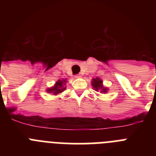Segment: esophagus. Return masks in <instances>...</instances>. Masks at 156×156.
<instances>
[{"mask_svg":"<svg viewBox=\"0 0 156 156\" xmlns=\"http://www.w3.org/2000/svg\"><path fill=\"white\" fill-rule=\"evenodd\" d=\"M80 77H81V76L80 75V74H76V75H75V78H80Z\"/></svg>","mask_w":156,"mask_h":156,"instance_id":"34e87169","label":"esophagus"}]
</instances>
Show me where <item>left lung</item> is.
Masks as SVG:
<instances>
[{"label":"left lung","mask_w":156,"mask_h":156,"mask_svg":"<svg viewBox=\"0 0 156 156\" xmlns=\"http://www.w3.org/2000/svg\"><path fill=\"white\" fill-rule=\"evenodd\" d=\"M92 86L95 89V90H101V92H105L106 93L107 91V88L103 87L102 86V80H100L99 78H96V79H93V82H92Z\"/></svg>","instance_id":"1"}]
</instances>
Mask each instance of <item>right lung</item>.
<instances>
[{"label":"right lung","mask_w":156,"mask_h":156,"mask_svg":"<svg viewBox=\"0 0 156 156\" xmlns=\"http://www.w3.org/2000/svg\"><path fill=\"white\" fill-rule=\"evenodd\" d=\"M66 80H58V82H56L55 85L51 88H48V93H53L54 94H58L61 93L63 90H66V87H63V83H66Z\"/></svg>","instance_id":"right-lung-1"}]
</instances>
